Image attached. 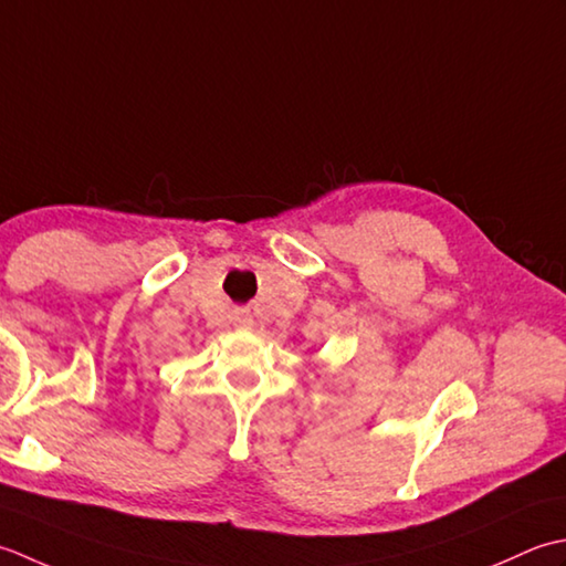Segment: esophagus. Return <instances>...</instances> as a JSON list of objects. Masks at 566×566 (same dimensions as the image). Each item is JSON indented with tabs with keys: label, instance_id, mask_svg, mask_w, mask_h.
Here are the masks:
<instances>
[{
	"label": "esophagus",
	"instance_id": "obj_1",
	"mask_svg": "<svg viewBox=\"0 0 566 566\" xmlns=\"http://www.w3.org/2000/svg\"><path fill=\"white\" fill-rule=\"evenodd\" d=\"M234 325L237 327H251V315L247 313V310H239V313L234 315Z\"/></svg>",
	"mask_w": 566,
	"mask_h": 566
}]
</instances>
